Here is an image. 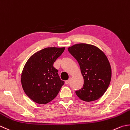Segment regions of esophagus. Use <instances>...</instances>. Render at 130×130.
Masks as SVG:
<instances>
[{
  "label": "esophagus",
  "instance_id": "esophagus-1",
  "mask_svg": "<svg viewBox=\"0 0 130 130\" xmlns=\"http://www.w3.org/2000/svg\"><path fill=\"white\" fill-rule=\"evenodd\" d=\"M70 80H71V78H69V79L67 80H66V82H65V84H69V83L70 82Z\"/></svg>",
  "mask_w": 130,
  "mask_h": 130
}]
</instances>
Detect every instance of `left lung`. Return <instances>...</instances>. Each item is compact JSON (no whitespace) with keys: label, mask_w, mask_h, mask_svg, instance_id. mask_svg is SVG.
Listing matches in <instances>:
<instances>
[{"label":"left lung","mask_w":130,"mask_h":130,"mask_svg":"<svg viewBox=\"0 0 130 130\" xmlns=\"http://www.w3.org/2000/svg\"><path fill=\"white\" fill-rule=\"evenodd\" d=\"M79 63L84 79V85L76 91L83 101L97 100L106 91L111 78V69L105 53L95 46L87 43L75 44L68 48Z\"/></svg>","instance_id":"obj_1"}]
</instances>
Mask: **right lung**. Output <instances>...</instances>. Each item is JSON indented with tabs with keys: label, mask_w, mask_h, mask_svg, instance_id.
Wrapping results in <instances>:
<instances>
[{
	"label": "right lung",
	"mask_w": 130,
	"mask_h": 130,
	"mask_svg": "<svg viewBox=\"0 0 130 130\" xmlns=\"http://www.w3.org/2000/svg\"><path fill=\"white\" fill-rule=\"evenodd\" d=\"M64 49V47L43 48L31 55L25 63L21 73V85L25 94L34 102L48 103L64 84L53 66Z\"/></svg>",
	"instance_id": "1"
}]
</instances>
